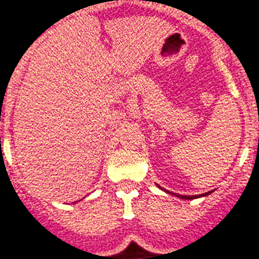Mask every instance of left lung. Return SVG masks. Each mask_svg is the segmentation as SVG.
<instances>
[{
    "label": "left lung",
    "mask_w": 259,
    "mask_h": 259,
    "mask_svg": "<svg viewBox=\"0 0 259 259\" xmlns=\"http://www.w3.org/2000/svg\"><path fill=\"white\" fill-rule=\"evenodd\" d=\"M166 192H168V191H166ZM170 193H171V192H170ZM209 193H212V191H210V192L203 193V195H195V196H188V195H179V193H172V195H175V196L179 197V199L192 200V199H197V197H201V196H207V195H209Z\"/></svg>",
    "instance_id": "8db88e82"
}]
</instances>
